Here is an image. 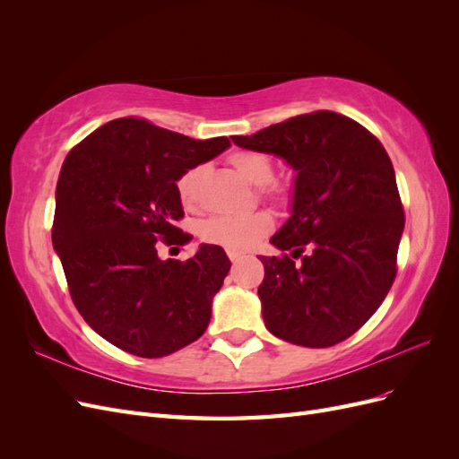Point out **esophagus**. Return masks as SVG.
Masks as SVG:
<instances>
[{
    "instance_id": "esophagus-1",
    "label": "esophagus",
    "mask_w": 459,
    "mask_h": 459,
    "mask_svg": "<svg viewBox=\"0 0 459 459\" xmlns=\"http://www.w3.org/2000/svg\"><path fill=\"white\" fill-rule=\"evenodd\" d=\"M228 256H230V260H231L233 264H238V262L243 258L239 253H233V251H228Z\"/></svg>"
}]
</instances>
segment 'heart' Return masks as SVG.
<instances>
[{
  "label": "heart",
  "instance_id": "obj_1",
  "mask_svg": "<svg viewBox=\"0 0 459 459\" xmlns=\"http://www.w3.org/2000/svg\"><path fill=\"white\" fill-rule=\"evenodd\" d=\"M231 169L248 184L258 187L260 199L275 206H285L290 199V187L281 179L273 178V160L266 152L233 151L228 155ZM203 166H191L176 179V195L186 211H197L201 201ZM272 230V216L268 212H253L247 216H212L199 226V238L208 245H218L226 251L245 253L253 248Z\"/></svg>",
  "mask_w": 459,
  "mask_h": 459
}]
</instances>
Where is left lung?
I'll use <instances>...</instances> for the list:
<instances>
[{
    "label": "left lung",
    "instance_id": "1",
    "mask_svg": "<svg viewBox=\"0 0 459 459\" xmlns=\"http://www.w3.org/2000/svg\"><path fill=\"white\" fill-rule=\"evenodd\" d=\"M231 140L273 152L297 170L293 214L270 239L281 255L260 256L264 324L275 337L310 349L349 339L381 307L398 270L406 216L385 147L333 110ZM307 247L311 253L302 257Z\"/></svg>",
    "mask_w": 459,
    "mask_h": 459
}]
</instances>
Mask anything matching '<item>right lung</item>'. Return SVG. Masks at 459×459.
Returning <instances> with one entry per match:
<instances>
[{"instance_id": "obj_1", "label": "right lung", "mask_w": 459, "mask_h": 459, "mask_svg": "<svg viewBox=\"0 0 459 459\" xmlns=\"http://www.w3.org/2000/svg\"><path fill=\"white\" fill-rule=\"evenodd\" d=\"M230 147L115 118L68 152L57 182L51 228L68 293L80 316L118 349L162 358L197 341L211 322L214 293L231 262L224 248L201 245L182 260H160L159 247H184L176 226L184 206L176 179Z\"/></svg>"}]
</instances>
